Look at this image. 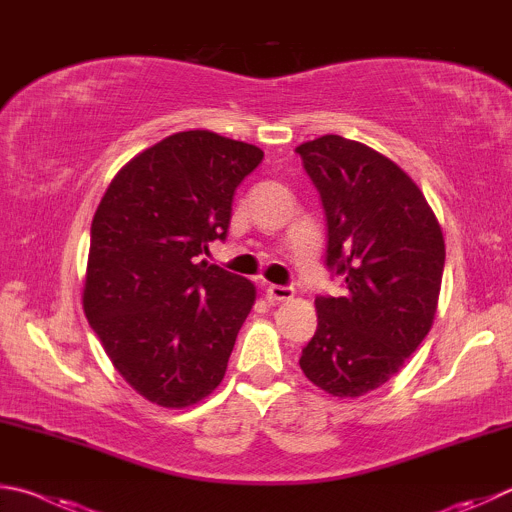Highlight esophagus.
<instances>
[{
	"label": "esophagus",
	"mask_w": 512,
	"mask_h": 512,
	"mask_svg": "<svg viewBox=\"0 0 512 512\" xmlns=\"http://www.w3.org/2000/svg\"><path fill=\"white\" fill-rule=\"evenodd\" d=\"M266 295L268 300H275V302H286L291 300L295 295V288L293 286H280V284H271L266 288Z\"/></svg>",
	"instance_id": "esophagus-1"
}]
</instances>
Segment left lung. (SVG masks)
<instances>
[{
    "label": "left lung",
    "instance_id": "1",
    "mask_svg": "<svg viewBox=\"0 0 512 512\" xmlns=\"http://www.w3.org/2000/svg\"><path fill=\"white\" fill-rule=\"evenodd\" d=\"M327 217V266L347 293L315 297L300 367L315 387L358 398L385 385L432 329L445 264L439 221L394 161L336 134L295 147Z\"/></svg>",
    "mask_w": 512,
    "mask_h": 512
}]
</instances>
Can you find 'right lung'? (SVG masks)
I'll use <instances>...</instances> for the list:
<instances>
[{"label":"right lung","instance_id":"add662e5","mask_svg":"<svg viewBox=\"0 0 512 512\" xmlns=\"http://www.w3.org/2000/svg\"><path fill=\"white\" fill-rule=\"evenodd\" d=\"M262 159L208 129L172 134L114 176L91 221L82 306L111 365L154 405L181 410L224 380L257 291L201 255L226 239L237 185Z\"/></svg>","mask_w":512,"mask_h":512}]
</instances>
